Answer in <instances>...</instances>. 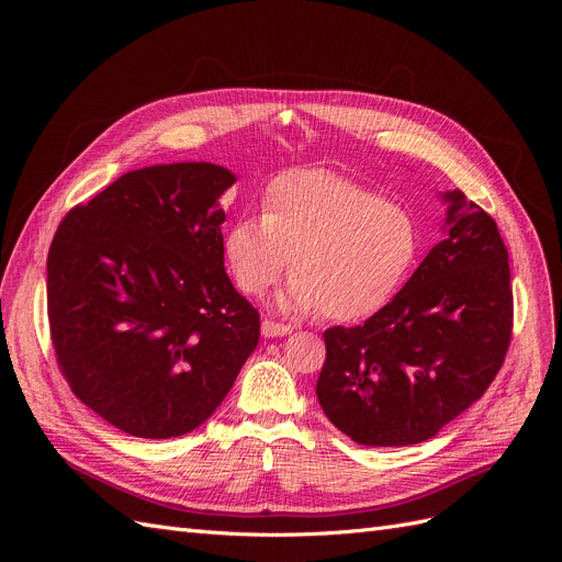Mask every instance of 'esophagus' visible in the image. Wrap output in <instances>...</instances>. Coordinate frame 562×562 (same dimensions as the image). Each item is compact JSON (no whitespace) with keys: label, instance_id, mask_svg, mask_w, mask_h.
Instances as JSON below:
<instances>
[{"label":"esophagus","instance_id":"1","mask_svg":"<svg viewBox=\"0 0 562 562\" xmlns=\"http://www.w3.org/2000/svg\"><path fill=\"white\" fill-rule=\"evenodd\" d=\"M289 333H291V326H284V323H278L273 318L261 321V335L263 337H284Z\"/></svg>","mask_w":562,"mask_h":562}]
</instances>
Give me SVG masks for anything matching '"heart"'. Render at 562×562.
I'll use <instances>...</instances> for the list:
<instances>
[{"instance_id": "1", "label": "heart", "mask_w": 562, "mask_h": 562, "mask_svg": "<svg viewBox=\"0 0 562 562\" xmlns=\"http://www.w3.org/2000/svg\"><path fill=\"white\" fill-rule=\"evenodd\" d=\"M422 248L417 218L398 202L328 170L286 172L269 187L263 212L236 218L225 259L244 293L259 296L291 266L278 296L286 312L362 321L387 307Z\"/></svg>"}]
</instances>
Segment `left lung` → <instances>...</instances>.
Returning a JSON list of instances; mask_svg holds the SVG:
<instances>
[{
  "label": "left lung",
  "mask_w": 562,
  "mask_h": 562,
  "mask_svg": "<svg viewBox=\"0 0 562 562\" xmlns=\"http://www.w3.org/2000/svg\"><path fill=\"white\" fill-rule=\"evenodd\" d=\"M447 236L405 286L362 326L323 333L316 396L326 417L364 447L430 439L492 385L513 337V286L494 218L462 191Z\"/></svg>",
  "instance_id": "obj_1"
}]
</instances>
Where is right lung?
<instances>
[{"mask_svg":"<svg viewBox=\"0 0 562 562\" xmlns=\"http://www.w3.org/2000/svg\"><path fill=\"white\" fill-rule=\"evenodd\" d=\"M236 177L187 161L125 172L58 225L47 255L56 364L75 396L134 437L214 415L259 341L223 266L218 198Z\"/></svg>","mask_w":562,"mask_h":562,"instance_id":"add662e5","label":"right lung"}]
</instances>
